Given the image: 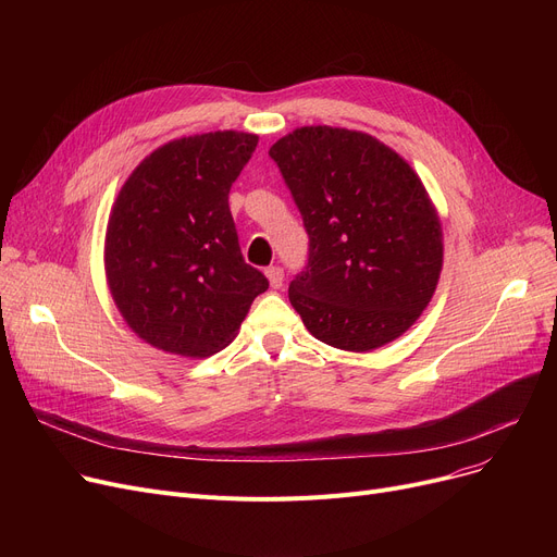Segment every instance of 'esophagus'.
I'll return each mask as SVG.
<instances>
[{"mask_svg":"<svg viewBox=\"0 0 557 557\" xmlns=\"http://www.w3.org/2000/svg\"><path fill=\"white\" fill-rule=\"evenodd\" d=\"M267 277H269L273 288H280L282 282H284V269L282 267H271V269H267Z\"/></svg>","mask_w":557,"mask_h":557,"instance_id":"1","label":"esophagus"}]
</instances>
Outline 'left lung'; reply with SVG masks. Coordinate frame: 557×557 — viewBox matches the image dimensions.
I'll use <instances>...</instances> for the list:
<instances>
[{"label": "left lung", "mask_w": 557, "mask_h": 557, "mask_svg": "<svg viewBox=\"0 0 557 557\" xmlns=\"http://www.w3.org/2000/svg\"><path fill=\"white\" fill-rule=\"evenodd\" d=\"M269 156L309 234L288 284L305 327L349 352L401 336L443 271L441 219L416 171L379 139L332 126L288 133Z\"/></svg>", "instance_id": "left-lung-1"}]
</instances>
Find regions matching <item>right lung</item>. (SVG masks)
<instances>
[{"label":"right lung","mask_w":557,"mask_h":557,"mask_svg":"<svg viewBox=\"0 0 557 557\" xmlns=\"http://www.w3.org/2000/svg\"><path fill=\"white\" fill-rule=\"evenodd\" d=\"M257 141L237 131L169 141L114 200L106 232L110 294L128 327L164 352H219L269 288L242 255L227 205Z\"/></svg>","instance_id":"1"}]
</instances>
